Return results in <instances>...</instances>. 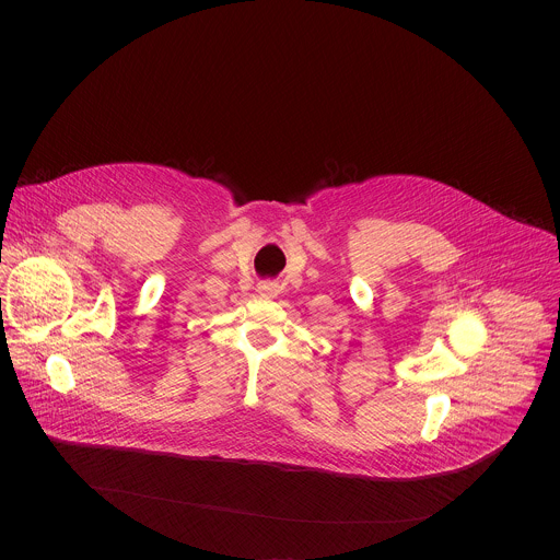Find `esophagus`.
<instances>
[{"mask_svg": "<svg viewBox=\"0 0 560 560\" xmlns=\"http://www.w3.org/2000/svg\"><path fill=\"white\" fill-rule=\"evenodd\" d=\"M277 283H272V281H264V283H259V294L261 296H266V299H272V296H277Z\"/></svg>", "mask_w": 560, "mask_h": 560, "instance_id": "esophagus-1", "label": "esophagus"}]
</instances>
